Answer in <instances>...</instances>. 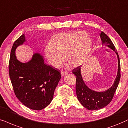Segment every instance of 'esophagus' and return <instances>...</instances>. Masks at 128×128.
Returning a JSON list of instances; mask_svg holds the SVG:
<instances>
[{
    "instance_id": "esophagus-1",
    "label": "esophagus",
    "mask_w": 128,
    "mask_h": 128,
    "mask_svg": "<svg viewBox=\"0 0 128 128\" xmlns=\"http://www.w3.org/2000/svg\"><path fill=\"white\" fill-rule=\"evenodd\" d=\"M68 73V72H67V71H61V76H65V75H66V74H67Z\"/></svg>"
}]
</instances>
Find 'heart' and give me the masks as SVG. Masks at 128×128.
<instances>
[{"label":"heart","mask_w":128,"mask_h":128,"mask_svg":"<svg viewBox=\"0 0 128 128\" xmlns=\"http://www.w3.org/2000/svg\"><path fill=\"white\" fill-rule=\"evenodd\" d=\"M91 37L87 32H61L53 36L45 47L46 57L54 67H58L64 56V62L70 67L81 65L92 48Z\"/></svg>","instance_id":"b5f03b06"}]
</instances>
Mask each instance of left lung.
Instances as JSON below:
<instances>
[{"mask_svg": "<svg viewBox=\"0 0 128 128\" xmlns=\"http://www.w3.org/2000/svg\"><path fill=\"white\" fill-rule=\"evenodd\" d=\"M103 44L115 51L118 59V71L114 84L110 88L105 92H98L90 89L82 78L80 72V66L72 70V72L76 76V94L79 102L85 108L90 110H98L104 108L112 101L114 98L120 78V64L119 56L115 46L108 36L104 32H102L100 34Z\"/></svg>", "mask_w": 128, "mask_h": 128, "instance_id": "8db88e82", "label": "left lung"}]
</instances>
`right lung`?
<instances>
[{
    "label": "right lung",
    "mask_w": 128,
    "mask_h": 128,
    "mask_svg": "<svg viewBox=\"0 0 128 128\" xmlns=\"http://www.w3.org/2000/svg\"><path fill=\"white\" fill-rule=\"evenodd\" d=\"M25 41L22 35L13 45L9 62V73L14 93L22 104L32 110L43 109L52 101L54 90L61 78L59 71L44 62L42 56L35 53L31 60L20 62L16 48Z\"/></svg>",
    "instance_id": "obj_1"
}]
</instances>
